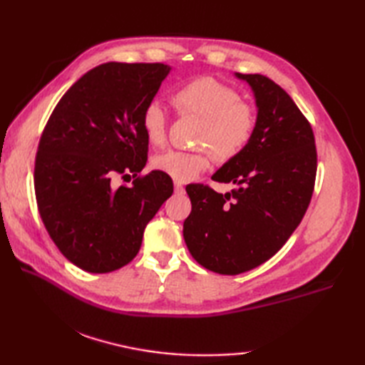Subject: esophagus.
Returning a JSON list of instances; mask_svg holds the SVG:
<instances>
[{
	"label": "esophagus",
	"instance_id": "esophagus-1",
	"mask_svg": "<svg viewBox=\"0 0 365 365\" xmlns=\"http://www.w3.org/2000/svg\"><path fill=\"white\" fill-rule=\"evenodd\" d=\"M183 190H185L183 185H182L180 182L175 180V182H174V191H175V192H183Z\"/></svg>",
	"mask_w": 365,
	"mask_h": 365
}]
</instances>
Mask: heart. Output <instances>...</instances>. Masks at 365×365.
I'll use <instances>...</instances> for the list:
<instances>
[{
    "instance_id": "obj_1",
    "label": "heart",
    "mask_w": 365,
    "mask_h": 365,
    "mask_svg": "<svg viewBox=\"0 0 365 365\" xmlns=\"http://www.w3.org/2000/svg\"><path fill=\"white\" fill-rule=\"evenodd\" d=\"M173 103L178 111L196 114L204 119L199 143L210 147L218 161L235 158L251 143L257 119L252 108L243 102L234 88L213 78H196L174 91ZM166 125L165 106L157 100L147 103L141 115V127L147 141L152 145L165 143ZM207 161V150L170 149L153 157L152 166L177 182H187L202 173Z\"/></svg>"
}]
</instances>
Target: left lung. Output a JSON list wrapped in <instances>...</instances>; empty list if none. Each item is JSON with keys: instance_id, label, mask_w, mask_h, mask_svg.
I'll list each match as a JSON object with an SVG mask.
<instances>
[{"instance_id": "8db88e82", "label": "left lung", "mask_w": 365, "mask_h": 365, "mask_svg": "<svg viewBox=\"0 0 365 365\" xmlns=\"http://www.w3.org/2000/svg\"><path fill=\"white\" fill-rule=\"evenodd\" d=\"M235 76L254 92V136L212 177L234 183L230 192L188 185L191 213L183 222L195 260L229 276L262 265L281 250L311 204L317 174L312 127L290 96L263 75Z\"/></svg>"}]
</instances>
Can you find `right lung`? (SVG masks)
Segmentation results:
<instances>
[{
  "instance_id": "right-lung-1",
  "label": "right lung",
  "mask_w": 365,
  "mask_h": 365,
  "mask_svg": "<svg viewBox=\"0 0 365 365\" xmlns=\"http://www.w3.org/2000/svg\"><path fill=\"white\" fill-rule=\"evenodd\" d=\"M169 66L106 63L84 73L54 108L38 141L34 190L48 235L73 265L110 273L135 259L143 234L174 191L161 170L139 175L149 141L147 103ZM135 177L112 187L114 175Z\"/></svg>"
}]
</instances>
